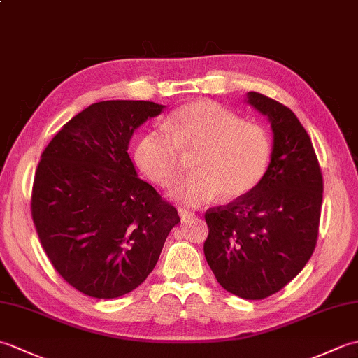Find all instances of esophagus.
<instances>
[{"label": "esophagus", "instance_id": "obj_1", "mask_svg": "<svg viewBox=\"0 0 358 358\" xmlns=\"http://www.w3.org/2000/svg\"><path fill=\"white\" fill-rule=\"evenodd\" d=\"M178 214H180V218L183 220V222H187V220H191V218H194L195 217V214L194 212H191V210H187V209H178Z\"/></svg>", "mask_w": 358, "mask_h": 358}]
</instances>
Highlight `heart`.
I'll list each match as a JSON object with an SVG mask.
<instances>
[{
  "mask_svg": "<svg viewBox=\"0 0 358 358\" xmlns=\"http://www.w3.org/2000/svg\"><path fill=\"white\" fill-rule=\"evenodd\" d=\"M164 131H154L136 144L135 159L148 177L171 187L183 177L186 158L195 157L199 172L181 183L172 196L183 206H201L220 194L238 200L262 183L269 169L272 141L260 124L245 123L237 113L214 101L181 106L166 121Z\"/></svg>",
  "mask_w": 358,
  "mask_h": 358,
  "instance_id": "obj_1",
  "label": "heart"
}]
</instances>
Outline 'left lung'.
Segmentation results:
<instances>
[{
    "mask_svg": "<svg viewBox=\"0 0 358 358\" xmlns=\"http://www.w3.org/2000/svg\"><path fill=\"white\" fill-rule=\"evenodd\" d=\"M246 103L271 123V164L255 191L206 212L204 257L227 292L262 300L299 275L313 255L323 177L313 141L291 109L258 92H248Z\"/></svg>",
    "mask_w": 358,
    "mask_h": 358,
    "instance_id": "1",
    "label": "left lung"
}]
</instances>
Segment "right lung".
Listing matches in <instances>:
<instances>
[{"label":"right lung","mask_w":358,"mask_h":358,"mask_svg":"<svg viewBox=\"0 0 358 358\" xmlns=\"http://www.w3.org/2000/svg\"><path fill=\"white\" fill-rule=\"evenodd\" d=\"M166 106L110 100L66 123L41 154L32 218L53 268L77 291L117 299L154 271L178 212L136 175L135 129Z\"/></svg>","instance_id":"obj_1"}]
</instances>
